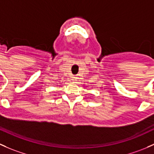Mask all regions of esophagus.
Masks as SVG:
<instances>
[{
  "instance_id": "esophagus-1",
  "label": "esophagus",
  "mask_w": 154,
  "mask_h": 154,
  "mask_svg": "<svg viewBox=\"0 0 154 154\" xmlns=\"http://www.w3.org/2000/svg\"><path fill=\"white\" fill-rule=\"evenodd\" d=\"M72 81H73L74 82H76V81H77V79H76V78H75V77H74L73 79H72Z\"/></svg>"
}]
</instances>
